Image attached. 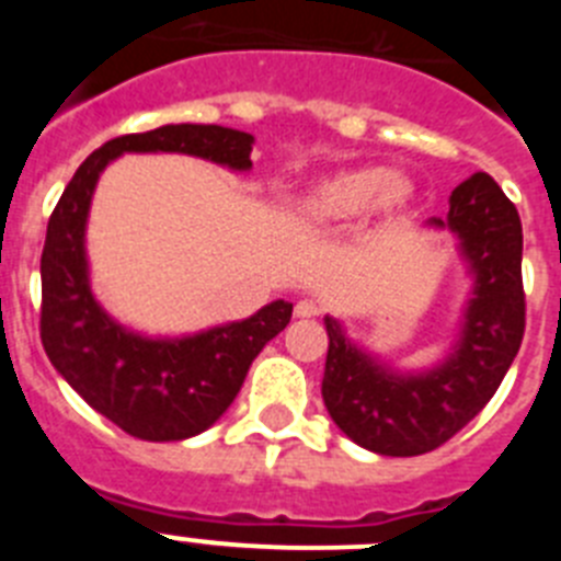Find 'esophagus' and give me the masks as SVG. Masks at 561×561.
Segmentation results:
<instances>
[{"instance_id":"1","label":"esophagus","mask_w":561,"mask_h":561,"mask_svg":"<svg viewBox=\"0 0 561 561\" xmlns=\"http://www.w3.org/2000/svg\"><path fill=\"white\" fill-rule=\"evenodd\" d=\"M295 314L297 317H317V314H323V306L317 304V300H311V297H304V300H297L295 304Z\"/></svg>"}]
</instances>
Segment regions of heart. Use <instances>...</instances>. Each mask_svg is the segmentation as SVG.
<instances>
[{"mask_svg": "<svg viewBox=\"0 0 561 561\" xmlns=\"http://www.w3.org/2000/svg\"><path fill=\"white\" fill-rule=\"evenodd\" d=\"M408 199L410 185L401 176L388 173L385 168L365 165L317 182L304 193L297 207H300V216L311 225H336V221L354 219L370 205L393 213Z\"/></svg>", "mask_w": 561, "mask_h": 561, "instance_id": "heart-1", "label": "heart"}]
</instances>
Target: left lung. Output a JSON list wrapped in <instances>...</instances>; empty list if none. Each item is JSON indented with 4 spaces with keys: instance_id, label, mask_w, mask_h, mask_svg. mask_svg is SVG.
<instances>
[{
    "instance_id": "left-lung-1",
    "label": "left lung",
    "mask_w": 561,
    "mask_h": 561,
    "mask_svg": "<svg viewBox=\"0 0 561 561\" xmlns=\"http://www.w3.org/2000/svg\"><path fill=\"white\" fill-rule=\"evenodd\" d=\"M474 272L455 354L427 374L399 376L362 354L325 317L323 401L336 427L370 453L424 455L447 444L497 393L525 334L523 225L512 199L489 173L460 182L447 221Z\"/></svg>"
}]
</instances>
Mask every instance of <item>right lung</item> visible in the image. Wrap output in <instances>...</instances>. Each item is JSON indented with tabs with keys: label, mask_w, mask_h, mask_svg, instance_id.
<instances>
[{
	"label": "right lung",
	"mask_w": 561,
	"mask_h": 561,
	"mask_svg": "<svg viewBox=\"0 0 561 561\" xmlns=\"http://www.w3.org/2000/svg\"><path fill=\"white\" fill-rule=\"evenodd\" d=\"M126 151H176L232 171L252 165V134L225 126H160L92 151L47 221L42 252V345L89 408L142 440H182L213 427L238 396L252 359L289 325L275 300L241 323L185 340H146L117 325L89 289L83 230L103 168Z\"/></svg>",
	"instance_id": "add662e5"
}]
</instances>
